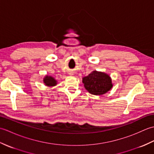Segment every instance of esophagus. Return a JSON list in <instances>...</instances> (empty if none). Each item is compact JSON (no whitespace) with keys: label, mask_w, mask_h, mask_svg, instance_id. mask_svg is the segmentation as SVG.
Returning a JSON list of instances; mask_svg holds the SVG:
<instances>
[{"label":"esophagus","mask_w":154,"mask_h":154,"mask_svg":"<svg viewBox=\"0 0 154 154\" xmlns=\"http://www.w3.org/2000/svg\"><path fill=\"white\" fill-rule=\"evenodd\" d=\"M69 75H73V71H71L70 73H69Z\"/></svg>","instance_id":"esophagus-1"}]
</instances>
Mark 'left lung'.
<instances>
[{
	"mask_svg": "<svg viewBox=\"0 0 154 154\" xmlns=\"http://www.w3.org/2000/svg\"><path fill=\"white\" fill-rule=\"evenodd\" d=\"M82 82L85 89L94 95L105 94L113 87L112 79L109 75L96 70L83 77Z\"/></svg>",
	"mask_w": 154,
	"mask_h": 154,
	"instance_id": "left-lung-1",
	"label": "left lung"
}]
</instances>
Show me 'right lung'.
Returning <instances> with one entry per match:
<instances>
[{
  "label": "right lung",
  "instance_id": "add662e5",
  "mask_svg": "<svg viewBox=\"0 0 154 154\" xmlns=\"http://www.w3.org/2000/svg\"><path fill=\"white\" fill-rule=\"evenodd\" d=\"M43 82L45 86L49 87H54L55 85H57V81L54 77L48 75H45V76L44 77Z\"/></svg>",
  "mask_w": 154,
  "mask_h": 154
}]
</instances>
